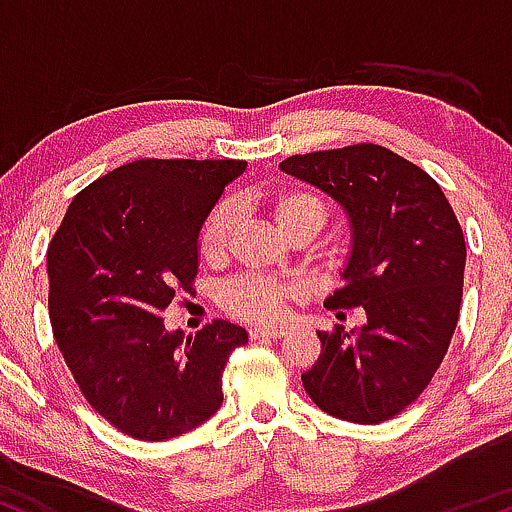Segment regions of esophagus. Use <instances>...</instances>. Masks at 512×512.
Masks as SVG:
<instances>
[{
  "mask_svg": "<svg viewBox=\"0 0 512 512\" xmlns=\"http://www.w3.org/2000/svg\"><path fill=\"white\" fill-rule=\"evenodd\" d=\"M284 334L286 332L281 327H252L250 339H281Z\"/></svg>",
  "mask_w": 512,
  "mask_h": 512,
  "instance_id": "1",
  "label": "esophagus"
}]
</instances>
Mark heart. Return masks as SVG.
<instances>
[{"mask_svg":"<svg viewBox=\"0 0 512 512\" xmlns=\"http://www.w3.org/2000/svg\"><path fill=\"white\" fill-rule=\"evenodd\" d=\"M269 209H272L276 228L284 238L296 231L317 233L327 219V207L322 197H317L315 192L298 190V187L276 192L269 202ZM233 223H236V211L228 202L216 204L211 209V214L199 228L197 240L199 255L204 260H219L226 252ZM293 296H296V289L289 284H281V281L264 279V276H238L221 289V305L240 320L272 322L281 315L284 303Z\"/></svg>","mask_w":512,"mask_h":512,"instance_id":"b5f03b06","label":"heart"}]
</instances>
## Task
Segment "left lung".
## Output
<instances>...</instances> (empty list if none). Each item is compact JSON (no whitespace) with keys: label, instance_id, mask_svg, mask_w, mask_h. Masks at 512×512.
<instances>
[{"label":"left lung","instance_id":"8db88e82","mask_svg":"<svg viewBox=\"0 0 512 512\" xmlns=\"http://www.w3.org/2000/svg\"><path fill=\"white\" fill-rule=\"evenodd\" d=\"M279 168L344 209V286L325 305L366 310L361 332H317L305 392L351 424L392 419L431 383L457 327L467 250L455 211L431 175L378 144L291 156Z\"/></svg>","mask_w":512,"mask_h":512}]
</instances>
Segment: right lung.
Listing matches in <instances>:
<instances>
[{
    "label": "right lung",
    "instance_id": "add662e5",
    "mask_svg": "<svg viewBox=\"0 0 512 512\" xmlns=\"http://www.w3.org/2000/svg\"><path fill=\"white\" fill-rule=\"evenodd\" d=\"M248 161L144 158L81 190L48 248L50 322L76 385L137 440L202 426L248 332L214 320L187 337L161 313L199 269V228Z\"/></svg>",
    "mask_w": 512,
    "mask_h": 512
}]
</instances>
